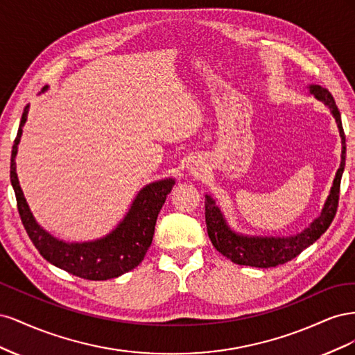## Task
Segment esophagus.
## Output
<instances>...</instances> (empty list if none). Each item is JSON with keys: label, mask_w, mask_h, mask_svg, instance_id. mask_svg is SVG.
<instances>
[{"label": "esophagus", "mask_w": 355, "mask_h": 355, "mask_svg": "<svg viewBox=\"0 0 355 355\" xmlns=\"http://www.w3.org/2000/svg\"><path fill=\"white\" fill-rule=\"evenodd\" d=\"M189 170H191V173H198V171H200V170H198V167H196V164H194V166H191V167H189Z\"/></svg>", "instance_id": "esophagus-1"}]
</instances>
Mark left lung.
I'll return each mask as SVG.
<instances>
[{"label": "left lung", "mask_w": 355, "mask_h": 355, "mask_svg": "<svg viewBox=\"0 0 355 355\" xmlns=\"http://www.w3.org/2000/svg\"><path fill=\"white\" fill-rule=\"evenodd\" d=\"M309 93L314 94L318 101L323 102L330 110L333 118L336 120L342 139L340 166L336 171L335 180H333L330 196L327 197L320 216L308 228H305L300 234L292 235V237H249V235L234 232L228 227L227 220H225L214 200L210 196H206V204L204 206H206V225L210 241L213 243L214 249L225 257H228L234 263L254 268H272L277 265H283L292 261L306 247L315 243L327 231L333 218H335L339 202L340 179L343 168H345V133H343L340 121V112L330 92L321 87V85H309Z\"/></svg>", "instance_id": "1"}]
</instances>
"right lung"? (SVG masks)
<instances>
[{"mask_svg": "<svg viewBox=\"0 0 355 355\" xmlns=\"http://www.w3.org/2000/svg\"><path fill=\"white\" fill-rule=\"evenodd\" d=\"M46 90V89H44ZM29 106H25L17 136L12 149L10 180L16 194L17 210L24 227L40 254L55 266L85 280H110L132 271L153 243L155 222L166 197L175 185L173 179H163L146 185L135 198L130 210L120 225L106 237L89 243H65L42 230L32 216L28 202L20 189L16 175L17 145L26 123Z\"/></svg>", "mask_w": 355, "mask_h": 355, "instance_id": "right-lung-1", "label": "right lung"}]
</instances>
